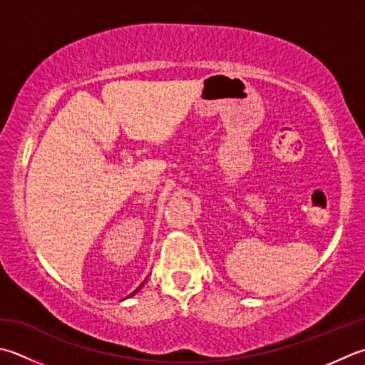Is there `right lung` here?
I'll list each match as a JSON object with an SVG mask.
<instances>
[{"instance_id": "right-lung-1", "label": "right lung", "mask_w": 365, "mask_h": 365, "mask_svg": "<svg viewBox=\"0 0 365 365\" xmlns=\"http://www.w3.org/2000/svg\"><path fill=\"white\" fill-rule=\"evenodd\" d=\"M145 282H147V280H145ZM145 282H142V284H140V287H139L138 289H135V291H133V292H131V294H130V296H128V297H131V296H134V294H135V292H138V291H139V289H140L142 287H144V284H145Z\"/></svg>"}]
</instances>
